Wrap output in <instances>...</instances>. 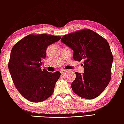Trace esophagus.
I'll list each match as a JSON object with an SVG mask.
<instances>
[{"instance_id": "34e87169", "label": "esophagus", "mask_w": 124, "mask_h": 124, "mask_svg": "<svg viewBox=\"0 0 124 124\" xmlns=\"http://www.w3.org/2000/svg\"><path fill=\"white\" fill-rule=\"evenodd\" d=\"M66 71H67V70H65V69H63V70H62V71H61V73H62V74H64V72H66Z\"/></svg>"}]
</instances>
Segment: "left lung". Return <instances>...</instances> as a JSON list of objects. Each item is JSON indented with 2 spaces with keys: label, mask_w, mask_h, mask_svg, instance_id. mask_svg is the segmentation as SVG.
Returning <instances> with one entry per match:
<instances>
[{
  "label": "left lung",
  "mask_w": 124,
  "mask_h": 124,
  "mask_svg": "<svg viewBox=\"0 0 124 124\" xmlns=\"http://www.w3.org/2000/svg\"><path fill=\"white\" fill-rule=\"evenodd\" d=\"M61 41L74 51L73 59L84 62L82 74L76 72L71 84L73 92L82 98L98 97L111 78L113 55L106 39L85 29L64 35Z\"/></svg>",
  "instance_id": "1"
}]
</instances>
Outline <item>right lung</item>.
Wrapping results in <instances>:
<instances>
[{"mask_svg":"<svg viewBox=\"0 0 124 124\" xmlns=\"http://www.w3.org/2000/svg\"><path fill=\"white\" fill-rule=\"evenodd\" d=\"M60 39V36L33 34L21 39L12 48L8 69L15 87L28 101L41 102L53 94L60 72H48L42 70L40 66L47 47Z\"/></svg>","mask_w":124,"mask_h":124,"instance_id":"1","label":"right lung"}]
</instances>
